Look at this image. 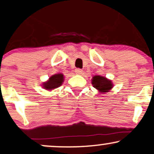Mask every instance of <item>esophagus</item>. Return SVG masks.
<instances>
[{
	"mask_svg": "<svg viewBox=\"0 0 154 154\" xmlns=\"http://www.w3.org/2000/svg\"><path fill=\"white\" fill-rule=\"evenodd\" d=\"M75 73H76L77 75H81L82 73H83V70L80 69H76L75 70Z\"/></svg>",
	"mask_w": 154,
	"mask_h": 154,
	"instance_id": "obj_1",
	"label": "esophagus"
}]
</instances>
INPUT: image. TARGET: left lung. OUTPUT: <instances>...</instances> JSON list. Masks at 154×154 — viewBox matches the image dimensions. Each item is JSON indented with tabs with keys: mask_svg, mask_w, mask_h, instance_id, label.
<instances>
[{
	"mask_svg": "<svg viewBox=\"0 0 154 154\" xmlns=\"http://www.w3.org/2000/svg\"><path fill=\"white\" fill-rule=\"evenodd\" d=\"M91 83L100 94L107 93L113 88L112 82L101 75H94L91 80Z\"/></svg>",
	"mask_w": 154,
	"mask_h": 154,
	"instance_id": "left-lung-1",
	"label": "left lung"
}]
</instances>
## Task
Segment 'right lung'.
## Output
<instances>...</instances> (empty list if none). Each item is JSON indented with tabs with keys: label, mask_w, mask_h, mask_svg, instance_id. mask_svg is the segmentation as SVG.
Returning a JSON list of instances; mask_svg holds the SVG:
<instances>
[{
	"label": "right lung",
	"mask_w": 154,
	"mask_h": 154,
	"mask_svg": "<svg viewBox=\"0 0 154 154\" xmlns=\"http://www.w3.org/2000/svg\"><path fill=\"white\" fill-rule=\"evenodd\" d=\"M63 81H64V76L62 73H57L49 77L47 81L42 83V86L47 91H51L61 86Z\"/></svg>",
	"instance_id": "add662e5"
}]
</instances>
